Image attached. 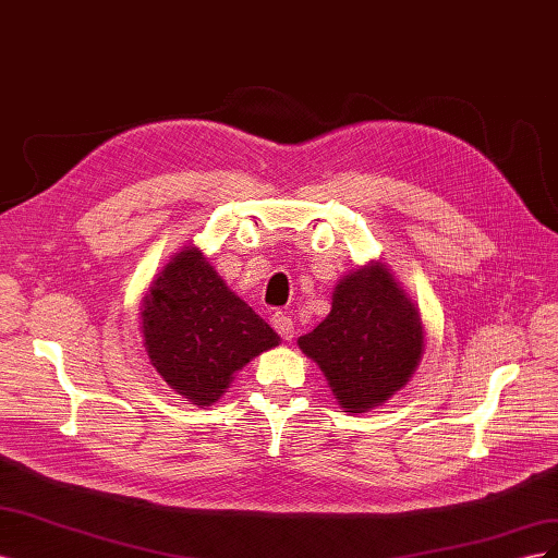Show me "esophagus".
<instances>
[{"mask_svg":"<svg viewBox=\"0 0 558 558\" xmlns=\"http://www.w3.org/2000/svg\"><path fill=\"white\" fill-rule=\"evenodd\" d=\"M272 328L283 337V340H291V337L295 335L293 318L289 314H283V312L272 314Z\"/></svg>","mask_w":558,"mask_h":558,"instance_id":"34e87169","label":"esophagus"}]
</instances>
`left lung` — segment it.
<instances>
[{
  "instance_id": "1",
  "label": "left lung",
  "mask_w": 558,
  "mask_h": 558,
  "mask_svg": "<svg viewBox=\"0 0 558 558\" xmlns=\"http://www.w3.org/2000/svg\"><path fill=\"white\" fill-rule=\"evenodd\" d=\"M344 412L361 414L410 381L424 353V324L384 263L353 269L332 291V310L298 340Z\"/></svg>"
}]
</instances>
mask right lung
<instances>
[{"label": "right lung", "instance_id": "1", "mask_svg": "<svg viewBox=\"0 0 558 558\" xmlns=\"http://www.w3.org/2000/svg\"><path fill=\"white\" fill-rule=\"evenodd\" d=\"M150 365L191 404L209 408L279 335L234 295L197 246H183L142 300Z\"/></svg>", "mask_w": 558, "mask_h": 558}]
</instances>
